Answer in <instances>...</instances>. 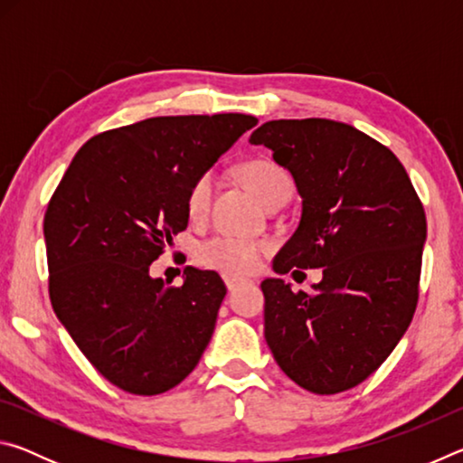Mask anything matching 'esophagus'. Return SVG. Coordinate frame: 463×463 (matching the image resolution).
<instances>
[{"label": "esophagus", "instance_id": "esophagus-1", "mask_svg": "<svg viewBox=\"0 0 463 463\" xmlns=\"http://www.w3.org/2000/svg\"><path fill=\"white\" fill-rule=\"evenodd\" d=\"M224 284L232 292V289H237L242 284V279H239V278H224Z\"/></svg>", "mask_w": 463, "mask_h": 463}]
</instances>
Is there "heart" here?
<instances>
[{
  "instance_id": "heart-1",
  "label": "heart",
  "mask_w": 463,
  "mask_h": 463,
  "mask_svg": "<svg viewBox=\"0 0 463 463\" xmlns=\"http://www.w3.org/2000/svg\"><path fill=\"white\" fill-rule=\"evenodd\" d=\"M239 174L250 190L255 192L265 206L273 202L288 200L292 194V179L278 163L269 159H250L242 163ZM214 190V171H202L194 179L185 194V210L192 218L206 214ZM268 250V242L245 237H231V234H216L198 247V261L202 268L214 269L222 276L242 278L250 276L260 268L261 255Z\"/></svg>"
}]
</instances>
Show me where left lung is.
<instances>
[{
	"mask_svg": "<svg viewBox=\"0 0 463 463\" xmlns=\"http://www.w3.org/2000/svg\"><path fill=\"white\" fill-rule=\"evenodd\" d=\"M249 143L271 148L302 195L300 224L273 269L323 268L315 292L261 281L265 341L304 390L354 388L386 362L417 310L425 208L396 155L349 124L269 120Z\"/></svg>",
	"mask_w": 463,
	"mask_h": 463,
	"instance_id": "8db88e82",
	"label": "left lung"
}]
</instances>
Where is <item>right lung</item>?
Wrapping results in <instances>:
<instances>
[{
    "label": "right lung",
    "instance_id": "right-lung-1",
    "mask_svg": "<svg viewBox=\"0 0 463 463\" xmlns=\"http://www.w3.org/2000/svg\"><path fill=\"white\" fill-rule=\"evenodd\" d=\"M255 116H156L85 143L44 214L49 296L57 318L108 382L138 396L175 388L213 339L226 286L151 263L187 229L185 194Z\"/></svg>",
    "mask_w": 463,
    "mask_h": 463
}]
</instances>
